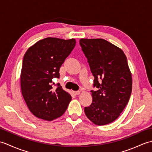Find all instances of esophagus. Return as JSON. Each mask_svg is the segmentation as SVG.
<instances>
[{"instance_id":"esophagus-1","label":"esophagus","mask_w":152,"mask_h":152,"mask_svg":"<svg viewBox=\"0 0 152 152\" xmlns=\"http://www.w3.org/2000/svg\"><path fill=\"white\" fill-rule=\"evenodd\" d=\"M74 93L76 95H78L80 94V91H74Z\"/></svg>"}]
</instances>
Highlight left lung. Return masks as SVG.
Masks as SVG:
<instances>
[{
    "instance_id": "1",
    "label": "left lung",
    "mask_w": 152,
    "mask_h": 152,
    "mask_svg": "<svg viewBox=\"0 0 152 152\" xmlns=\"http://www.w3.org/2000/svg\"><path fill=\"white\" fill-rule=\"evenodd\" d=\"M80 44L94 76L93 102L84 111L90 121L104 125L115 121L129 101L132 75L120 48L102 38H81ZM99 82H98V80Z\"/></svg>"
}]
</instances>
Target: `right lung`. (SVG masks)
I'll list each match as a JSON object with an SVG mask.
<instances>
[{"instance_id":"add662e5","label":"right lung","mask_w":152,"mask_h":152,"mask_svg":"<svg viewBox=\"0 0 152 152\" xmlns=\"http://www.w3.org/2000/svg\"><path fill=\"white\" fill-rule=\"evenodd\" d=\"M76 39L48 37L38 41L25 53L21 72V89L28 108L34 116L52 121L61 117L72 99L53 77L76 45Z\"/></svg>"}]
</instances>
